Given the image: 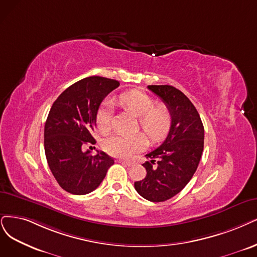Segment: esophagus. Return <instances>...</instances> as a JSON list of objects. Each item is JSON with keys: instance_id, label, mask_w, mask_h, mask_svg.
<instances>
[{"instance_id": "1", "label": "esophagus", "mask_w": 257, "mask_h": 257, "mask_svg": "<svg viewBox=\"0 0 257 257\" xmlns=\"http://www.w3.org/2000/svg\"><path fill=\"white\" fill-rule=\"evenodd\" d=\"M116 162H118V163H121V164H125V165H127V166H132V165H134V163L130 162V161L121 160V159H118V160H116Z\"/></svg>"}]
</instances>
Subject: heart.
Returning a JSON list of instances; mask_svg holds the SVG:
<instances>
[{
  "label": "heart",
  "mask_w": 257,
  "mask_h": 257,
  "mask_svg": "<svg viewBox=\"0 0 257 257\" xmlns=\"http://www.w3.org/2000/svg\"><path fill=\"white\" fill-rule=\"evenodd\" d=\"M119 106L137 117L135 131L140 129L145 132L151 143L162 141L172 127V113L163 102L155 103L150 95L131 90L121 94L118 98ZM98 130L107 135L112 129V107L103 102L96 114ZM147 146V139L143 134L128 136H113L103 142V149L111 156L129 159Z\"/></svg>",
  "instance_id": "heart-1"
}]
</instances>
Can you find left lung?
I'll list each match as a JSON object with an SVG mask.
<instances>
[{"label":"left lung","mask_w":257,"mask_h":257,"mask_svg":"<svg viewBox=\"0 0 257 257\" xmlns=\"http://www.w3.org/2000/svg\"><path fill=\"white\" fill-rule=\"evenodd\" d=\"M172 113L168 136L157 149L147 154L143 164L147 175L135 182L136 191L146 200L163 202L173 198L191 181L200 162L204 128L192 101L173 85H148Z\"/></svg>","instance_id":"obj_1"}]
</instances>
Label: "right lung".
<instances>
[{"label": "right lung", "mask_w": 257, "mask_h": 257, "mask_svg": "<svg viewBox=\"0 0 257 257\" xmlns=\"http://www.w3.org/2000/svg\"><path fill=\"white\" fill-rule=\"evenodd\" d=\"M118 85L117 80L91 76L70 85L53 103L44 126V150L53 176L65 192H93L114 164L103 151L92 156L82 146L96 143L92 134L98 108Z\"/></svg>", "instance_id": "right-lung-1"}]
</instances>
